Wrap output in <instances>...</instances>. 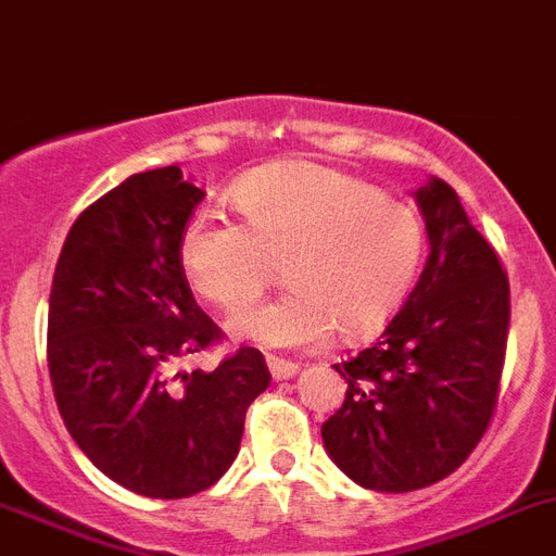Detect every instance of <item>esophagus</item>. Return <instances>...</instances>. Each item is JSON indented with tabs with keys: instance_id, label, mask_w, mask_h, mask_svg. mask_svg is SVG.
<instances>
[{
	"instance_id": "34e87169",
	"label": "esophagus",
	"mask_w": 556,
	"mask_h": 556,
	"mask_svg": "<svg viewBox=\"0 0 556 556\" xmlns=\"http://www.w3.org/2000/svg\"><path fill=\"white\" fill-rule=\"evenodd\" d=\"M268 370L274 379L282 381V379H293V376L300 372V365H296V362H288V358L268 356Z\"/></svg>"
}]
</instances>
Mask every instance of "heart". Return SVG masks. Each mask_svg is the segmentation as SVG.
<instances>
[{"mask_svg":"<svg viewBox=\"0 0 556 556\" xmlns=\"http://www.w3.org/2000/svg\"><path fill=\"white\" fill-rule=\"evenodd\" d=\"M242 223L200 208L177 237L191 291L242 311L265 291L274 263L291 291L231 321V333L265 348H316L333 330L365 339L393 319L424 254L413 208L314 161H277L231 186Z\"/></svg>","mask_w":556,"mask_h":556,"instance_id":"obj_1","label":"heart"}]
</instances>
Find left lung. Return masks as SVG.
Masks as SVG:
<instances>
[{
    "mask_svg": "<svg viewBox=\"0 0 556 556\" xmlns=\"http://www.w3.org/2000/svg\"><path fill=\"white\" fill-rule=\"evenodd\" d=\"M429 256L379 342L333 365L344 404L321 424L333 464L376 492H413L464 464L497 407L508 277L450 184L415 191Z\"/></svg>",
    "mask_w": 556,
    "mask_h": 556,
    "instance_id": "obj_1",
    "label": "left lung"
}]
</instances>
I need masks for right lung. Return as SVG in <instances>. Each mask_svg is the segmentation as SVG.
<instances>
[{
  "instance_id": "right-lung-1",
  "label": "right lung",
  "mask_w": 556,
  "mask_h": 556,
  "mask_svg": "<svg viewBox=\"0 0 556 556\" xmlns=\"http://www.w3.org/2000/svg\"><path fill=\"white\" fill-rule=\"evenodd\" d=\"M203 198L177 166L127 177L78 214L50 291L48 367L64 427L106 478L163 501L226 475L245 409L270 381L254 348L212 372L175 370L223 336L177 260Z\"/></svg>"
}]
</instances>
